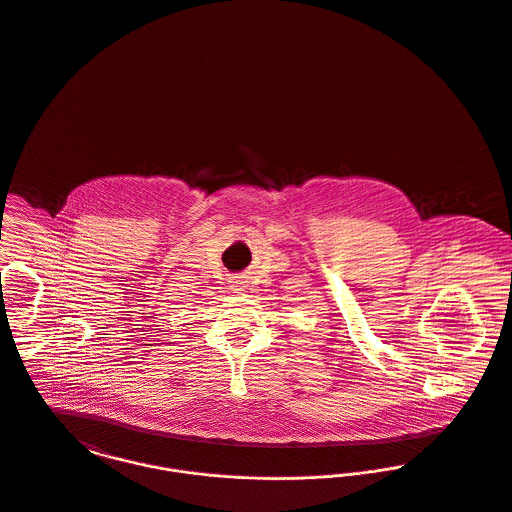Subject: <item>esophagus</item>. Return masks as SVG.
Listing matches in <instances>:
<instances>
[{
  "mask_svg": "<svg viewBox=\"0 0 512 512\" xmlns=\"http://www.w3.org/2000/svg\"><path fill=\"white\" fill-rule=\"evenodd\" d=\"M243 288H245V281H241V279H233L231 281V290L237 292V290H243Z\"/></svg>",
  "mask_w": 512,
  "mask_h": 512,
  "instance_id": "1",
  "label": "esophagus"
}]
</instances>
